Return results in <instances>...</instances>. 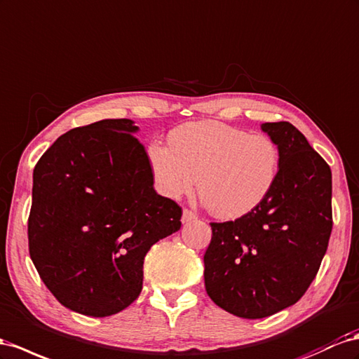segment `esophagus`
<instances>
[{"mask_svg": "<svg viewBox=\"0 0 359 359\" xmlns=\"http://www.w3.org/2000/svg\"><path fill=\"white\" fill-rule=\"evenodd\" d=\"M195 219H198V215L195 211H191V210H189V208H186L182 211V224H187V222H191V220H195Z\"/></svg>", "mask_w": 359, "mask_h": 359, "instance_id": "34e87169", "label": "esophagus"}]
</instances>
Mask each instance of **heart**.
<instances>
[{"mask_svg": "<svg viewBox=\"0 0 359 359\" xmlns=\"http://www.w3.org/2000/svg\"><path fill=\"white\" fill-rule=\"evenodd\" d=\"M154 180L164 196L198 193L212 215L236 219L263 202L279 170V149L264 134H248L222 122L187 123L172 131L168 144L148 149Z\"/></svg>", "mask_w": 359, "mask_h": 359, "instance_id": "obj_1", "label": "heart"}]
</instances>
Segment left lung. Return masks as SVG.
I'll use <instances>...</instances> for the list:
<instances>
[{
	"instance_id": "8db88e82",
	"label": "left lung",
	"mask_w": 359,
	"mask_h": 359,
	"mask_svg": "<svg viewBox=\"0 0 359 359\" xmlns=\"http://www.w3.org/2000/svg\"><path fill=\"white\" fill-rule=\"evenodd\" d=\"M279 149L269 196L236 220L211 222L203 255L207 294L243 318L294 305L311 285L332 231V173L290 122L261 125Z\"/></svg>"
}]
</instances>
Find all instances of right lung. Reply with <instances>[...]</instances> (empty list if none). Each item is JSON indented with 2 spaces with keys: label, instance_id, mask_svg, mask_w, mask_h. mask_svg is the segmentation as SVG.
Segmentation results:
<instances>
[{
  "label": "right lung",
  "instance_id": "right-lung-1",
  "mask_svg": "<svg viewBox=\"0 0 359 359\" xmlns=\"http://www.w3.org/2000/svg\"><path fill=\"white\" fill-rule=\"evenodd\" d=\"M137 130L130 119L74 128L34 168L28 250L46 288L75 313L107 317L131 305L144 255L181 228V207L154 190Z\"/></svg>",
  "mask_w": 359,
  "mask_h": 359
}]
</instances>
